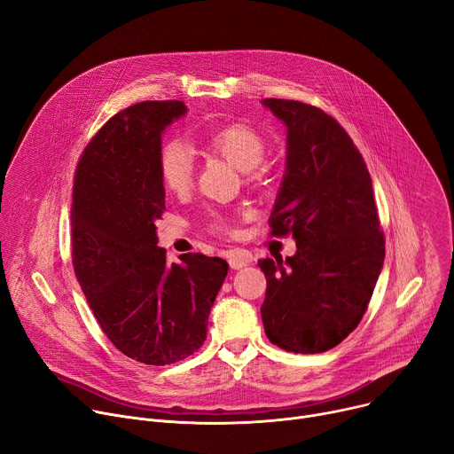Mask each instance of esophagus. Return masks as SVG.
<instances>
[{"label":"esophagus","mask_w":454,"mask_h":454,"mask_svg":"<svg viewBox=\"0 0 454 454\" xmlns=\"http://www.w3.org/2000/svg\"><path fill=\"white\" fill-rule=\"evenodd\" d=\"M228 264L233 270H240V268H245V266L250 264V257L239 254V252H230L228 254Z\"/></svg>","instance_id":"1"}]
</instances>
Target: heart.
Listing matches in <instances>:
<instances>
[{
	"mask_svg": "<svg viewBox=\"0 0 454 454\" xmlns=\"http://www.w3.org/2000/svg\"><path fill=\"white\" fill-rule=\"evenodd\" d=\"M207 145L221 153L240 171L255 169L266 153L264 138L250 126L226 124L211 129L206 135ZM159 173L166 190L175 193H184L193 184L195 164L190 147L180 140H168L159 151ZM211 226L221 231L230 230V221L215 215Z\"/></svg>",
	"mask_w": 454,
	"mask_h": 454,
	"instance_id": "heart-1",
	"label": "heart"
}]
</instances>
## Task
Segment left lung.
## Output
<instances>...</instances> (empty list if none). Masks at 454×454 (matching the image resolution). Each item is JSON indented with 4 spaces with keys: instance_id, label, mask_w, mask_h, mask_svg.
<instances>
[{
    "instance_id": "1",
    "label": "left lung",
    "mask_w": 454,
    "mask_h": 454,
    "mask_svg": "<svg viewBox=\"0 0 454 454\" xmlns=\"http://www.w3.org/2000/svg\"><path fill=\"white\" fill-rule=\"evenodd\" d=\"M262 106L286 128V166L270 215L271 235L292 233L297 252L261 259L268 340L295 354L340 345L364 317L385 259L372 180L347 131L295 100Z\"/></svg>"
}]
</instances>
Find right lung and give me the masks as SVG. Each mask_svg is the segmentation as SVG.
I'll use <instances>...</instances> for the list:
<instances>
[{"label": "right lung", "mask_w": 454, "mask_h": 454, "mask_svg": "<svg viewBox=\"0 0 454 454\" xmlns=\"http://www.w3.org/2000/svg\"><path fill=\"white\" fill-rule=\"evenodd\" d=\"M186 113L180 100L120 111L89 142L74 176L76 279L111 343L145 365H169L200 348L228 274L221 257L186 254L168 264L157 247L155 223L166 209L162 133Z\"/></svg>", "instance_id": "add662e5"}]
</instances>
